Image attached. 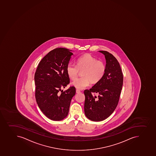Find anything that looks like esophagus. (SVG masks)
Listing matches in <instances>:
<instances>
[{
  "label": "esophagus",
  "mask_w": 156,
  "mask_h": 156,
  "mask_svg": "<svg viewBox=\"0 0 156 156\" xmlns=\"http://www.w3.org/2000/svg\"><path fill=\"white\" fill-rule=\"evenodd\" d=\"M76 93H77V94H79V93H80V92H81V91H80V90H78V89H76Z\"/></svg>",
  "instance_id": "esophagus-1"
}]
</instances>
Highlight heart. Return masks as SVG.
Here are the masks:
<instances>
[{
  "instance_id": "obj_1",
  "label": "heart",
  "mask_w": 156,
  "mask_h": 156,
  "mask_svg": "<svg viewBox=\"0 0 156 156\" xmlns=\"http://www.w3.org/2000/svg\"><path fill=\"white\" fill-rule=\"evenodd\" d=\"M82 70L81 75L83 77L77 79L72 82L73 86L80 90L89 86L90 82L92 84L98 83L104 77L106 67L103 62L97 60L89 54L78 58L77 66L70 62L66 67L67 75L72 80L75 79L79 71Z\"/></svg>"
}]
</instances>
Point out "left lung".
<instances>
[{"label": "left lung", "mask_w": 156, "mask_h": 156, "mask_svg": "<svg viewBox=\"0 0 156 156\" xmlns=\"http://www.w3.org/2000/svg\"><path fill=\"white\" fill-rule=\"evenodd\" d=\"M99 52L105 56V74L98 83L84 91L85 114L93 121L104 120L113 113L119 102L123 86V74L117 59L107 51ZM94 93L98 96L92 95Z\"/></svg>", "instance_id": "8db88e82"}]
</instances>
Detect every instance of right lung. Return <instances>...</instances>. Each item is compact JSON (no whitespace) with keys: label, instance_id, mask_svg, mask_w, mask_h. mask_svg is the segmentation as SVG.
<instances>
[{"label":"right lung","instance_id":"obj_1","mask_svg":"<svg viewBox=\"0 0 156 156\" xmlns=\"http://www.w3.org/2000/svg\"><path fill=\"white\" fill-rule=\"evenodd\" d=\"M65 48H56L48 52L39 63L35 73V98L39 108L51 120L61 121L68 115L76 89L71 86L66 67L73 54Z\"/></svg>","mask_w":156,"mask_h":156}]
</instances>
